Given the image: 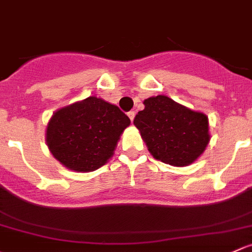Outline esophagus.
I'll return each mask as SVG.
<instances>
[{
    "instance_id": "esophagus-1",
    "label": "esophagus",
    "mask_w": 252,
    "mask_h": 252,
    "mask_svg": "<svg viewBox=\"0 0 252 252\" xmlns=\"http://www.w3.org/2000/svg\"><path fill=\"white\" fill-rule=\"evenodd\" d=\"M128 117L130 118L131 122L134 121V117H135V112H134V111H129V112H128Z\"/></svg>"
}]
</instances>
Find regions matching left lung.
Returning <instances> with one entry per match:
<instances>
[{
    "label": "left lung",
    "mask_w": 252,
    "mask_h": 252,
    "mask_svg": "<svg viewBox=\"0 0 252 252\" xmlns=\"http://www.w3.org/2000/svg\"><path fill=\"white\" fill-rule=\"evenodd\" d=\"M134 124L151 155L174 166L192 164L210 141L208 117L165 95L148 97Z\"/></svg>",
    "instance_id": "left-lung-1"
}]
</instances>
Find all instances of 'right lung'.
<instances>
[{
    "label": "right lung",
    "mask_w": 252,
    "mask_h": 252,
    "mask_svg": "<svg viewBox=\"0 0 252 252\" xmlns=\"http://www.w3.org/2000/svg\"><path fill=\"white\" fill-rule=\"evenodd\" d=\"M129 124L130 119L117 106L89 96L54 112L47 126L46 141L63 166L88 173L107 163Z\"/></svg>",
    "instance_id": "obj_1"
}]
</instances>
